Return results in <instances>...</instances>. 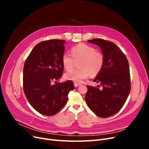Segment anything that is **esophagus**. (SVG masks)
Here are the masks:
<instances>
[{
  "instance_id": "esophagus-1",
  "label": "esophagus",
  "mask_w": 149,
  "mask_h": 149,
  "mask_svg": "<svg viewBox=\"0 0 149 149\" xmlns=\"http://www.w3.org/2000/svg\"><path fill=\"white\" fill-rule=\"evenodd\" d=\"M74 86L76 88V87H78L79 86H80V84H79V83H74Z\"/></svg>"
}]
</instances>
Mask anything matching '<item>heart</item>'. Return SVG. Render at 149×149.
Listing matches in <instances>:
<instances>
[{
	"label": "heart",
	"mask_w": 149,
	"mask_h": 149,
	"mask_svg": "<svg viewBox=\"0 0 149 149\" xmlns=\"http://www.w3.org/2000/svg\"><path fill=\"white\" fill-rule=\"evenodd\" d=\"M71 56L64 53L61 57L62 64L67 71L71 70L78 62V69L68 72L65 78L75 83H80L89 74L95 76L100 73L104 63L103 54L94 47L84 43L77 45L71 49Z\"/></svg>",
	"instance_id": "heart-1"
}]
</instances>
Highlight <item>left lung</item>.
Returning <instances> with one entry per match:
<instances>
[{"label":"left lung","mask_w":149,"mask_h":149,"mask_svg":"<svg viewBox=\"0 0 149 149\" xmlns=\"http://www.w3.org/2000/svg\"><path fill=\"white\" fill-rule=\"evenodd\" d=\"M100 47L104 56L102 69L93 81L100 86H87L85 100L89 109L100 118H108L118 112L130 91L128 60L116 45L107 40L96 38L88 40Z\"/></svg>","instance_id":"8db88e82"}]
</instances>
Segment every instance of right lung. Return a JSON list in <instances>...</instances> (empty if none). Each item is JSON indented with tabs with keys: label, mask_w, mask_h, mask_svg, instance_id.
<instances>
[{
	"label": "right lung",
	"mask_w": 149,
	"mask_h": 149,
	"mask_svg": "<svg viewBox=\"0 0 149 149\" xmlns=\"http://www.w3.org/2000/svg\"><path fill=\"white\" fill-rule=\"evenodd\" d=\"M65 40H49L40 42L30 52L24 66L23 86L30 105L39 113L53 116L65 106L68 94L74 88L70 80L52 83L62 77L61 57Z\"/></svg>",
	"instance_id": "obj_1"
}]
</instances>
